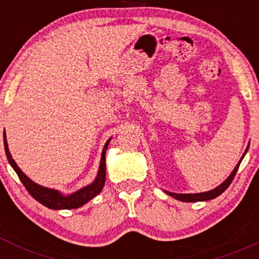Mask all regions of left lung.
Instances as JSON below:
<instances>
[{
    "label": "left lung",
    "mask_w": 259,
    "mask_h": 259,
    "mask_svg": "<svg viewBox=\"0 0 259 259\" xmlns=\"http://www.w3.org/2000/svg\"><path fill=\"white\" fill-rule=\"evenodd\" d=\"M247 148H246L245 153L247 152ZM245 153H243V156H245ZM241 160H242V158L240 159L239 163H237V165H236V167H235V169L233 170V173L230 174V177H229L228 179L222 184V185H219L218 187H215L214 190H210V191H207V192H201V194H173V192H167V194L169 196H171V197L177 198V200L183 201V202L208 201V200H212V198L218 197V196L222 195L223 192H224L225 190L228 189L229 185H230V184H231V181H233L235 174H236L237 169H239V165H240V163H241Z\"/></svg>",
    "instance_id": "obj_1"
}]
</instances>
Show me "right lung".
Here are the masks:
<instances>
[{"label":"right lung","mask_w":259,"mask_h":259,"mask_svg":"<svg viewBox=\"0 0 259 259\" xmlns=\"http://www.w3.org/2000/svg\"><path fill=\"white\" fill-rule=\"evenodd\" d=\"M109 141H111V139L106 142L105 148H103L102 151L101 164H100L99 174H97L96 180H95L91 185L86 186L84 189L76 191L75 194L70 196H62L58 191H56V190L47 189V187H42L37 185V184H35L34 181H31L22 170H20L19 167L17 165V163L14 162L13 158H12L10 150H8V146H7L6 134L4 135L6 156H7L8 162L11 163V165L13 167L14 170H16V173L18 177H19V179L23 183V185L25 186V189L28 190L29 194H30L35 200L40 202V203L44 204V206L51 208V209H72V208L81 207L82 204H85L86 202H89L91 198H94L95 196L100 194L106 181V150L107 147H108Z\"/></svg>","instance_id":"right-lung-1"}]
</instances>
